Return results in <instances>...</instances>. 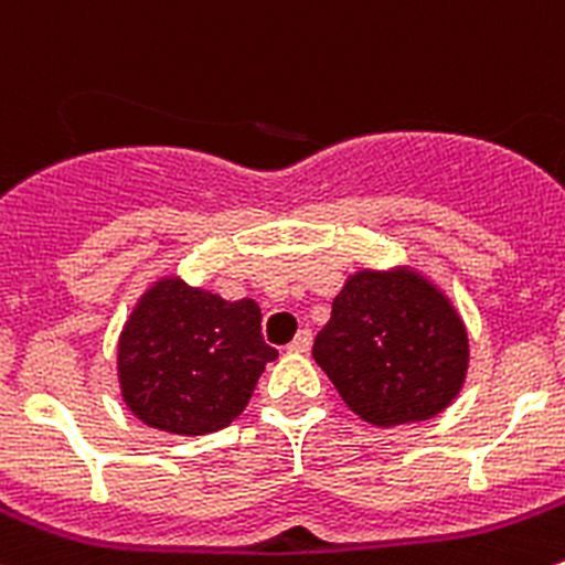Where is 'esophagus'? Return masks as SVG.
I'll use <instances>...</instances> for the list:
<instances>
[{
	"instance_id": "esophagus-1",
	"label": "esophagus",
	"mask_w": 565,
	"mask_h": 565,
	"mask_svg": "<svg viewBox=\"0 0 565 565\" xmlns=\"http://www.w3.org/2000/svg\"><path fill=\"white\" fill-rule=\"evenodd\" d=\"M310 345H312V332L310 329H299V334L290 340L288 351L290 354H307V351H310Z\"/></svg>"
}]
</instances>
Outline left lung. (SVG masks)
Masks as SVG:
<instances>
[{"instance_id":"obj_1","label":"left lung","mask_w":565,"mask_h":565,"mask_svg":"<svg viewBox=\"0 0 565 565\" xmlns=\"http://www.w3.org/2000/svg\"><path fill=\"white\" fill-rule=\"evenodd\" d=\"M312 356L362 420L401 426L459 395L470 340L448 296L417 271H360L332 301Z\"/></svg>"}]
</instances>
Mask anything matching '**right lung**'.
<instances>
[{"label": "right lung", "mask_w": 565, "mask_h": 565, "mask_svg": "<svg viewBox=\"0 0 565 565\" xmlns=\"http://www.w3.org/2000/svg\"><path fill=\"white\" fill-rule=\"evenodd\" d=\"M253 299L225 301L178 277L139 299L117 345V376L128 409L150 428L200 437L225 428L249 404L266 362Z\"/></svg>", "instance_id": "obj_1"}]
</instances>
